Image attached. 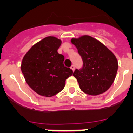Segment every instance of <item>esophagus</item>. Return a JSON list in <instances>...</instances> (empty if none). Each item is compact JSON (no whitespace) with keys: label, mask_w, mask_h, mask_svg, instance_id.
<instances>
[{"label":"esophagus","mask_w":133,"mask_h":133,"mask_svg":"<svg viewBox=\"0 0 133 133\" xmlns=\"http://www.w3.org/2000/svg\"><path fill=\"white\" fill-rule=\"evenodd\" d=\"M75 65H71V67H70V68L72 70V71L75 70Z\"/></svg>","instance_id":"1"}]
</instances>
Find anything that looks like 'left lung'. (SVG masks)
<instances>
[{"instance_id": "1", "label": "left lung", "mask_w": 133, "mask_h": 133, "mask_svg": "<svg viewBox=\"0 0 133 133\" xmlns=\"http://www.w3.org/2000/svg\"><path fill=\"white\" fill-rule=\"evenodd\" d=\"M71 42L83 61L82 67L73 72L80 89L92 96L105 92L114 82L118 70V61L114 54L89 35L72 38Z\"/></svg>"}]
</instances>
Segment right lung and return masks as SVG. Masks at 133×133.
<instances>
[{
  "label": "right lung",
  "instance_id": "obj_1",
  "mask_svg": "<svg viewBox=\"0 0 133 133\" xmlns=\"http://www.w3.org/2000/svg\"><path fill=\"white\" fill-rule=\"evenodd\" d=\"M61 40L46 37L33 45L22 60V73L28 86L40 96L51 97L64 89L65 80L73 74L58 53Z\"/></svg>",
  "mask_w": 133,
  "mask_h": 133
}]
</instances>
